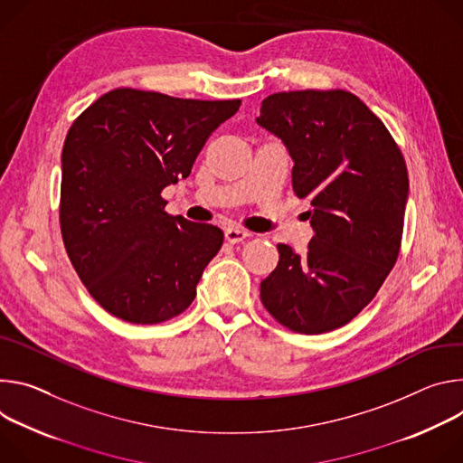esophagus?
<instances>
[{
    "label": "esophagus",
    "mask_w": 463,
    "mask_h": 463,
    "mask_svg": "<svg viewBox=\"0 0 463 463\" xmlns=\"http://www.w3.org/2000/svg\"><path fill=\"white\" fill-rule=\"evenodd\" d=\"M251 233L250 232H246V230H242V228H226V232H224V237H226V241L228 242H232V244H235V242H241V241H244L246 237H250Z\"/></svg>",
    "instance_id": "1"
}]
</instances>
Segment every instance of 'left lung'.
Wrapping results in <instances>:
<instances>
[{"mask_svg":"<svg viewBox=\"0 0 463 463\" xmlns=\"http://www.w3.org/2000/svg\"><path fill=\"white\" fill-rule=\"evenodd\" d=\"M258 123L294 160L292 189L309 198L315 237L303 255L278 244L261 281L265 309L301 335L351 322L393 269L402 237L408 173L384 123L345 90L269 95Z\"/></svg>","mask_w":463,"mask_h":463,"instance_id":"left-lung-1","label":"left lung"}]
</instances>
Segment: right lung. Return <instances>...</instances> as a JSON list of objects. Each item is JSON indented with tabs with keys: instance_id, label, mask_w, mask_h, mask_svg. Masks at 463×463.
I'll return each mask as SVG.
<instances>
[{
	"instance_id": "obj_1",
	"label": "right lung",
	"mask_w": 463,
	"mask_h": 463,
	"mask_svg": "<svg viewBox=\"0 0 463 463\" xmlns=\"http://www.w3.org/2000/svg\"><path fill=\"white\" fill-rule=\"evenodd\" d=\"M241 99L198 100L118 88L70 127L62 148L61 230L93 299L130 324L184 313L224 233L169 215L162 191L187 178Z\"/></svg>"
}]
</instances>
